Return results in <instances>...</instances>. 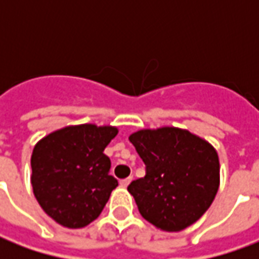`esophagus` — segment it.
Instances as JSON below:
<instances>
[{
  "instance_id": "1",
  "label": "esophagus",
  "mask_w": 259,
  "mask_h": 259,
  "mask_svg": "<svg viewBox=\"0 0 259 259\" xmlns=\"http://www.w3.org/2000/svg\"><path fill=\"white\" fill-rule=\"evenodd\" d=\"M132 179H133V178H132V176H129V178H126V179L120 180L119 183H120V186H122V187H127V186L130 185V182H132Z\"/></svg>"
}]
</instances>
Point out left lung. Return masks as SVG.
Listing matches in <instances>:
<instances>
[{
  "mask_svg": "<svg viewBox=\"0 0 259 259\" xmlns=\"http://www.w3.org/2000/svg\"><path fill=\"white\" fill-rule=\"evenodd\" d=\"M129 140L146 163V176L127 187L141 217L166 232L197 222L219 189L217 150L178 127L139 130Z\"/></svg>",
  "mask_w": 259,
  "mask_h": 259,
  "instance_id": "obj_1",
  "label": "left lung"
}]
</instances>
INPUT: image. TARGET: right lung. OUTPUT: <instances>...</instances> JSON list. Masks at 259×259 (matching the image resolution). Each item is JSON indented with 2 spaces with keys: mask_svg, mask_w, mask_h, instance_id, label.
<instances>
[{
  "mask_svg": "<svg viewBox=\"0 0 259 259\" xmlns=\"http://www.w3.org/2000/svg\"><path fill=\"white\" fill-rule=\"evenodd\" d=\"M118 129L84 123L55 130L31 154V186L48 217L69 229L100 217L118 180L104 154Z\"/></svg>",
  "mask_w": 259,
  "mask_h": 259,
  "instance_id": "1",
  "label": "right lung"
}]
</instances>
